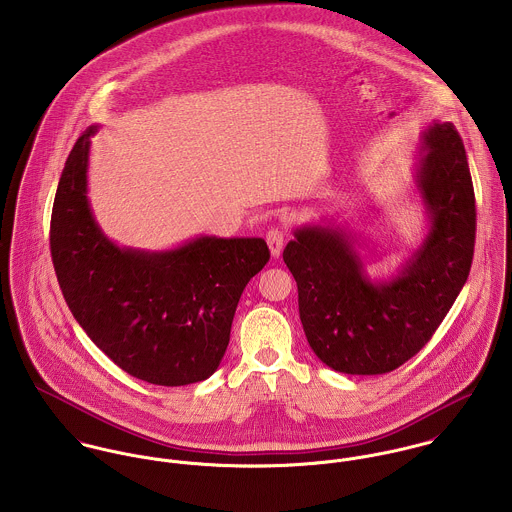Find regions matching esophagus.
Segmentation results:
<instances>
[{
  "label": "esophagus",
  "mask_w": 512,
  "mask_h": 512,
  "mask_svg": "<svg viewBox=\"0 0 512 512\" xmlns=\"http://www.w3.org/2000/svg\"><path fill=\"white\" fill-rule=\"evenodd\" d=\"M266 242H268V246H270L272 256H274V258H280L282 248H284V242H286V234H284V230H280V228H272V230H268V234H266Z\"/></svg>",
  "instance_id": "1"
}]
</instances>
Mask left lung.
Wrapping results in <instances>:
<instances>
[{"mask_svg": "<svg viewBox=\"0 0 512 512\" xmlns=\"http://www.w3.org/2000/svg\"><path fill=\"white\" fill-rule=\"evenodd\" d=\"M412 177L428 232L392 278L372 280L357 234L333 220L295 228L284 250L307 343L337 372L384 374L404 365L432 339L467 282L475 193L451 122L426 128Z\"/></svg>", "mask_w": 512, "mask_h": 512, "instance_id": "8db88e82", "label": "left lung"}]
</instances>
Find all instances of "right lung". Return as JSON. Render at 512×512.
Segmentation results:
<instances>
[{
	"label": "right lung",
	"mask_w": 512,
	"mask_h": 512,
	"mask_svg": "<svg viewBox=\"0 0 512 512\" xmlns=\"http://www.w3.org/2000/svg\"><path fill=\"white\" fill-rule=\"evenodd\" d=\"M90 126L65 163L51 256L74 319L116 365L159 386L209 378L224 357L238 299L266 266L264 238L197 236L171 250L118 246L88 201Z\"/></svg>",
	"instance_id": "1"
}]
</instances>
